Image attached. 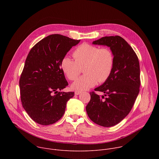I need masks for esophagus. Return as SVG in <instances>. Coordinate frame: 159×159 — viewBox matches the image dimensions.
I'll list each match as a JSON object with an SVG mask.
<instances>
[{
  "label": "esophagus",
  "instance_id": "esophagus-1",
  "mask_svg": "<svg viewBox=\"0 0 159 159\" xmlns=\"http://www.w3.org/2000/svg\"><path fill=\"white\" fill-rule=\"evenodd\" d=\"M80 93H81V92H80V91H75V95L77 96V95H79Z\"/></svg>",
  "mask_w": 159,
  "mask_h": 159
}]
</instances>
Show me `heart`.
<instances>
[{
    "mask_svg": "<svg viewBox=\"0 0 159 159\" xmlns=\"http://www.w3.org/2000/svg\"><path fill=\"white\" fill-rule=\"evenodd\" d=\"M75 59L65 56L61 61V70L70 80H75L84 66L85 75L71 85L72 89L84 91L94 87L98 82L102 83L110 77L114 66L115 57L111 50L93 44L83 43L74 53Z\"/></svg>",
    "mask_w": 159,
    "mask_h": 159,
    "instance_id": "obj_1",
    "label": "heart"
}]
</instances>
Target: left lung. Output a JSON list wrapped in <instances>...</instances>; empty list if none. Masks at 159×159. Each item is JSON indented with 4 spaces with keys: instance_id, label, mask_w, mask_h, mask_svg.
Here are the masks:
<instances>
[{
    "instance_id": "1",
    "label": "left lung",
    "mask_w": 159,
    "mask_h": 159,
    "mask_svg": "<svg viewBox=\"0 0 159 159\" xmlns=\"http://www.w3.org/2000/svg\"><path fill=\"white\" fill-rule=\"evenodd\" d=\"M93 44L110 48L115 57L110 77L96 91L102 92L100 97L90 93V100L86 106L89 118L102 126H113L121 121L130 112L137 99L140 85L139 58L130 45L121 36H105ZM104 96H107L104 98Z\"/></svg>"
}]
</instances>
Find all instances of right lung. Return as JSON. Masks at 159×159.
<instances>
[{"instance_id":"obj_1","label":"right lung","mask_w":159,"mask_h":159,"mask_svg":"<svg viewBox=\"0 0 159 159\" xmlns=\"http://www.w3.org/2000/svg\"><path fill=\"white\" fill-rule=\"evenodd\" d=\"M80 40L61 34L42 39L30 50L19 80L22 105L30 118L41 125L58 121L74 92H61L68 82L61 68L62 58Z\"/></svg>"}]
</instances>
